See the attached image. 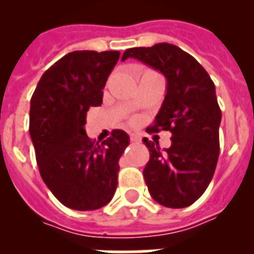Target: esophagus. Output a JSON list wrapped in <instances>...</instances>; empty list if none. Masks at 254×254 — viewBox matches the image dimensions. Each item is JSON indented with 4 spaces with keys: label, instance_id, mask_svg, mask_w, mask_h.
<instances>
[{
    "label": "esophagus",
    "instance_id": "1",
    "mask_svg": "<svg viewBox=\"0 0 254 254\" xmlns=\"http://www.w3.org/2000/svg\"><path fill=\"white\" fill-rule=\"evenodd\" d=\"M131 142H141V137L138 134H130Z\"/></svg>",
    "mask_w": 254,
    "mask_h": 254
}]
</instances>
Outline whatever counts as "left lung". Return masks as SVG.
Here are the masks:
<instances>
[{
    "instance_id": "8db88e82",
    "label": "left lung",
    "mask_w": 254,
    "mask_h": 254,
    "mask_svg": "<svg viewBox=\"0 0 254 254\" xmlns=\"http://www.w3.org/2000/svg\"><path fill=\"white\" fill-rule=\"evenodd\" d=\"M134 58L166 77V96L153 127L171 131V146L143 138L150 159L143 178L151 197L169 208H185L203 195L219 158L221 111L215 84L200 63L170 43L127 50L121 61Z\"/></svg>"
}]
</instances>
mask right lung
Here are the masks:
<instances>
[{
	"label": "right lung",
	"mask_w": 254,
	"mask_h": 254,
	"mask_svg": "<svg viewBox=\"0 0 254 254\" xmlns=\"http://www.w3.org/2000/svg\"><path fill=\"white\" fill-rule=\"evenodd\" d=\"M119 58V51L67 54L42 75L30 101L29 130L42 179L62 204L76 211L107 205L117 189L129 135L116 129L95 143L84 125L88 109L103 103Z\"/></svg>",
	"instance_id": "right-lung-1"
}]
</instances>
